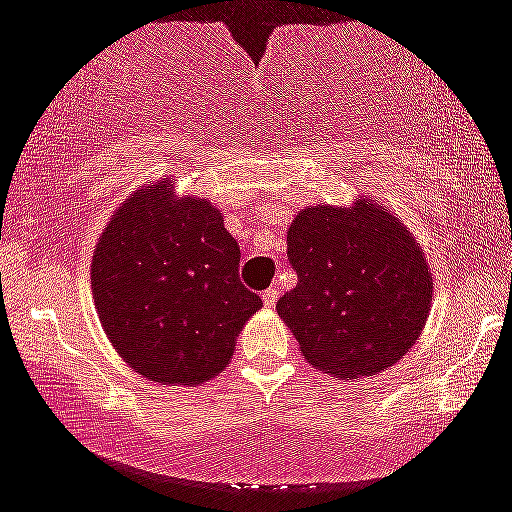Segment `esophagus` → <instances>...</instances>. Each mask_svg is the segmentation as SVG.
Masks as SVG:
<instances>
[{
  "label": "esophagus",
  "instance_id": "34e87169",
  "mask_svg": "<svg viewBox=\"0 0 512 512\" xmlns=\"http://www.w3.org/2000/svg\"><path fill=\"white\" fill-rule=\"evenodd\" d=\"M277 296H279L277 286H269V289L265 291V294H262V301H265V306H267V308H272L274 303H277Z\"/></svg>",
  "mask_w": 512,
  "mask_h": 512
}]
</instances>
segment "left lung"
I'll return each mask as SVG.
<instances>
[{
	"mask_svg": "<svg viewBox=\"0 0 512 512\" xmlns=\"http://www.w3.org/2000/svg\"><path fill=\"white\" fill-rule=\"evenodd\" d=\"M286 255L299 282L277 301V313L320 372L340 379L384 372L423 333L432 306L425 252L376 201L299 211Z\"/></svg>",
	"mask_w": 512,
	"mask_h": 512,
	"instance_id": "obj_1",
	"label": "left lung"
}]
</instances>
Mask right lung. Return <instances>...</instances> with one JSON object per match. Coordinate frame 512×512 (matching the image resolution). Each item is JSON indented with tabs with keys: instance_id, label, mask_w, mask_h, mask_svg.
Listing matches in <instances>:
<instances>
[{
	"instance_id": "right-lung-1",
	"label": "right lung",
	"mask_w": 512,
	"mask_h": 512,
	"mask_svg": "<svg viewBox=\"0 0 512 512\" xmlns=\"http://www.w3.org/2000/svg\"><path fill=\"white\" fill-rule=\"evenodd\" d=\"M238 267L221 211L160 179L119 206L94 247L101 328L145 379L204 384L226 369L245 320L262 308Z\"/></svg>"
}]
</instances>
